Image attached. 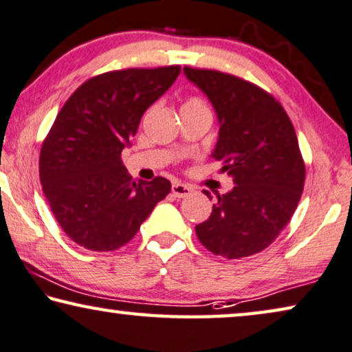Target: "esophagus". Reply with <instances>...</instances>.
<instances>
[{
    "label": "esophagus",
    "instance_id": "esophagus-1",
    "mask_svg": "<svg viewBox=\"0 0 352 352\" xmlns=\"http://www.w3.org/2000/svg\"><path fill=\"white\" fill-rule=\"evenodd\" d=\"M191 192H192L191 188L183 185V183H180V182H175L174 185H172V195H174L175 197H186V196H190Z\"/></svg>",
    "mask_w": 352,
    "mask_h": 352
}]
</instances>
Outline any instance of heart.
Masks as SVG:
<instances>
[{"label": "heart", "instance_id": "1", "mask_svg": "<svg viewBox=\"0 0 352 352\" xmlns=\"http://www.w3.org/2000/svg\"><path fill=\"white\" fill-rule=\"evenodd\" d=\"M183 107H206L204 102L199 100V98H190V100L185 102V105Z\"/></svg>", "mask_w": 352, "mask_h": 352}]
</instances>
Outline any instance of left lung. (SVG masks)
Instances as JSON below:
<instances>
[{
    "label": "left lung",
    "mask_w": 352,
    "mask_h": 352,
    "mask_svg": "<svg viewBox=\"0 0 352 352\" xmlns=\"http://www.w3.org/2000/svg\"><path fill=\"white\" fill-rule=\"evenodd\" d=\"M183 73L214 107L220 131L212 157L234 182L226 195L217 192L210 217L196 226L197 239L225 258L258 254L289 223L303 192L295 129L280 103L255 84L215 70Z\"/></svg>",
    "instance_id": "1"
}]
</instances>
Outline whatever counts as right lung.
<instances>
[{
	"label": "right lung",
	"instance_id": "add662e5",
	"mask_svg": "<svg viewBox=\"0 0 352 352\" xmlns=\"http://www.w3.org/2000/svg\"><path fill=\"white\" fill-rule=\"evenodd\" d=\"M178 75V65L103 73L81 84L58 111L41 146L39 180L58 225L78 245L120 249L170 192L164 177L132 180L121 153Z\"/></svg>",
	"mask_w": 352,
	"mask_h": 352
}]
</instances>
